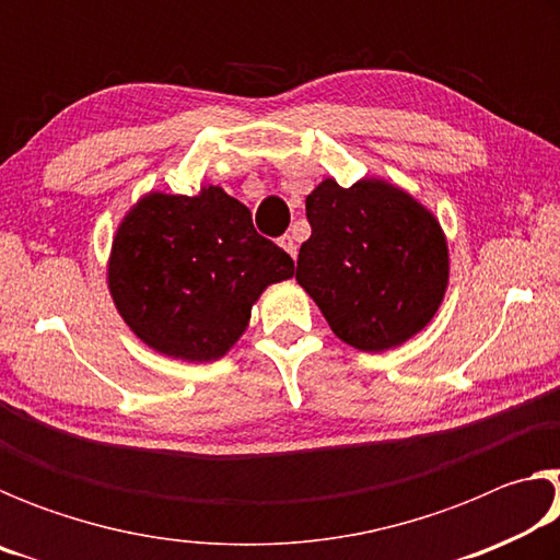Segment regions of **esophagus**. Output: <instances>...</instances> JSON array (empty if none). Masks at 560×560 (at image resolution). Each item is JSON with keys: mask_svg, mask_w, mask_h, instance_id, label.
<instances>
[{"mask_svg": "<svg viewBox=\"0 0 560 560\" xmlns=\"http://www.w3.org/2000/svg\"><path fill=\"white\" fill-rule=\"evenodd\" d=\"M279 246L281 249H287L293 259H296V254H299V244H296V236L293 234H283V236H279Z\"/></svg>", "mask_w": 560, "mask_h": 560, "instance_id": "1", "label": "esophagus"}]
</instances>
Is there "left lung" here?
<instances>
[{
  "mask_svg": "<svg viewBox=\"0 0 560 560\" xmlns=\"http://www.w3.org/2000/svg\"><path fill=\"white\" fill-rule=\"evenodd\" d=\"M306 217L296 281L340 340L373 353L430 324L450 259L440 222L420 202L383 179H324L306 197Z\"/></svg>",
  "mask_w": 560,
  "mask_h": 560,
  "instance_id": "left-lung-1",
  "label": "left lung"
}]
</instances>
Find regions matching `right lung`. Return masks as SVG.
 Listing matches in <instances>:
<instances>
[{"label": "right lung", "instance_id": "add662e5", "mask_svg": "<svg viewBox=\"0 0 560 560\" xmlns=\"http://www.w3.org/2000/svg\"><path fill=\"white\" fill-rule=\"evenodd\" d=\"M289 277L293 259L222 187L143 197L118 226L108 267L113 301L132 334L183 360L224 355L259 293Z\"/></svg>", "mask_w": 560, "mask_h": 560}]
</instances>
